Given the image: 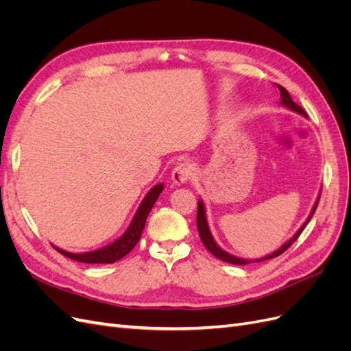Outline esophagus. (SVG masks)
Instances as JSON below:
<instances>
[{"instance_id": "1", "label": "esophagus", "mask_w": 351, "mask_h": 351, "mask_svg": "<svg viewBox=\"0 0 351 351\" xmlns=\"http://www.w3.org/2000/svg\"><path fill=\"white\" fill-rule=\"evenodd\" d=\"M193 176V167L189 164H178L171 173V180L174 182V184L182 186L184 183H187L190 178Z\"/></svg>"}]
</instances>
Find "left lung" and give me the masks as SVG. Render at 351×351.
Here are the masks:
<instances>
[{
    "label": "left lung",
    "instance_id": "8db88e82",
    "mask_svg": "<svg viewBox=\"0 0 351 351\" xmlns=\"http://www.w3.org/2000/svg\"><path fill=\"white\" fill-rule=\"evenodd\" d=\"M277 86H278V89H280V97H281L280 104L284 105V107H287L289 110H291V111H294V112H297V114H302L303 117H306V112L303 111V108L299 107V105H297V104L291 99L290 93L287 92V89H284L282 86H280V84H277ZM319 197H321V193H319V196H317V199H316V202H315V205H313V208H312V210H311L309 217H307V219L303 222V226L295 231V234H294L290 240H287L278 250H275L274 253L267 254V256H263V258H261V259H241V258L234 256V254H230V253L226 252L224 249H221V247L218 246V243L215 241L214 236H212L210 230H209L204 200L199 199V200H197L196 224H197V231H199L200 240H202V243H204V246H205L212 254H214L215 258H218V259H221V261H224V262H227V263H232V265H247V263H250V262H261V261H267V259L277 258V256H280L281 253H284L287 249H289L297 239H299V236L302 234V231H303L304 227L307 226V222H309V221L312 219V217H313V214H315V210H316V208H317V204H319Z\"/></svg>",
    "mask_w": 351,
    "mask_h": 351
}]
</instances>
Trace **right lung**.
<instances>
[{
  "mask_svg": "<svg viewBox=\"0 0 351 351\" xmlns=\"http://www.w3.org/2000/svg\"><path fill=\"white\" fill-rule=\"evenodd\" d=\"M162 190H164V184L159 183V184L154 186L149 192H147V195L141 202L139 208H137L129 228L123 232L121 237L107 244V246L99 247L97 250L83 252V253H71V252L62 250V249L54 246V244H52V246H54L56 250H58L61 254H64V256H67L73 261L83 262V263H114V262H117L119 259L124 258L127 253H130L132 249L136 246V243L139 241V239L142 236V231L146 224V218H147V215H149L151 209L154 208L156 199L159 197V195L162 193Z\"/></svg>",
  "mask_w": 351,
  "mask_h": 351,
  "instance_id": "1",
  "label": "right lung"
}]
</instances>
